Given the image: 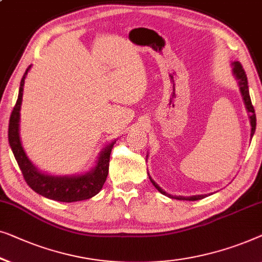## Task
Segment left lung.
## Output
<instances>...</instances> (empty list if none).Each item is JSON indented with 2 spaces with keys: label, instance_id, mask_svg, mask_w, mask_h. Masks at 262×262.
Segmentation results:
<instances>
[{
  "label": "left lung",
  "instance_id": "1",
  "mask_svg": "<svg viewBox=\"0 0 262 262\" xmlns=\"http://www.w3.org/2000/svg\"><path fill=\"white\" fill-rule=\"evenodd\" d=\"M231 68H233V69H231V71H233V75L235 77V79L237 80L238 88H240V93H241V96H242L243 103H245V105H246V110H247V112H248L250 127H252V128H250V139H252L253 135H254V133H255V128H256V116H255V112H254V106L252 104V101H250L249 90H248V80H247L246 72H245V70L242 69V65L240 64V62H238V61L231 62ZM147 157H148V156H147ZM148 177H149L150 183L153 184L154 187H156V189L159 191L160 193H163V194H165V196H167L169 198H173V200L198 201V200H202V198L206 197V194H194V196H189V197L173 196V194H169V193L166 192V191L161 189V187L158 185V184L152 179V177L149 176V173H148Z\"/></svg>",
  "mask_w": 262,
  "mask_h": 262
}]
</instances>
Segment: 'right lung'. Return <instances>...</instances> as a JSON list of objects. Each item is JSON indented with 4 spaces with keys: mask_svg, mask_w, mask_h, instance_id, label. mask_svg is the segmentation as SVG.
<instances>
[{
    "mask_svg": "<svg viewBox=\"0 0 262 262\" xmlns=\"http://www.w3.org/2000/svg\"><path fill=\"white\" fill-rule=\"evenodd\" d=\"M31 68L32 65H29L24 77H22L16 104L14 106L9 120L8 140L17 165H19L28 186L43 197L58 202H65V203L89 200V198L96 196L104 185L109 172L110 153H112L116 140H114L104 148H102L97 157V160H96L95 166L90 171L82 173V174L53 176L39 171L38 167L29 160L24 147H22L20 139V110L22 104V95H24L26 76H27Z\"/></svg>",
    "mask_w": 262,
    "mask_h": 262,
    "instance_id": "obj_1",
    "label": "right lung"
}]
</instances>
